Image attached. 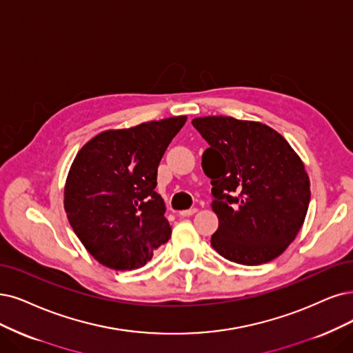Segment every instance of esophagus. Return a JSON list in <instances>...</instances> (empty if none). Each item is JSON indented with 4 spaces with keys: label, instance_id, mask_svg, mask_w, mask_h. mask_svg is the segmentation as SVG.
<instances>
[{
    "label": "esophagus",
    "instance_id": "obj_1",
    "mask_svg": "<svg viewBox=\"0 0 353 353\" xmlns=\"http://www.w3.org/2000/svg\"><path fill=\"white\" fill-rule=\"evenodd\" d=\"M198 210L196 208H190V210H185V211H180V216H190L193 214H196Z\"/></svg>",
    "mask_w": 353,
    "mask_h": 353
}]
</instances>
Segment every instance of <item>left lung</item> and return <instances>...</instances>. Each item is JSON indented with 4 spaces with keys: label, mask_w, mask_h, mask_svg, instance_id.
<instances>
[{
    "label": "left lung",
    "mask_w": 353,
    "mask_h": 353,
    "mask_svg": "<svg viewBox=\"0 0 353 353\" xmlns=\"http://www.w3.org/2000/svg\"><path fill=\"white\" fill-rule=\"evenodd\" d=\"M210 143L202 168L211 179L219 227L214 249L231 262L256 266L281 256L301 230L310 203L304 163L270 126L231 116L196 117Z\"/></svg>",
    "instance_id": "8db88e82"
}]
</instances>
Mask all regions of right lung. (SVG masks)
<instances>
[{"label":"right lung","instance_id":"obj_1","mask_svg":"<svg viewBox=\"0 0 353 353\" xmlns=\"http://www.w3.org/2000/svg\"><path fill=\"white\" fill-rule=\"evenodd\" d=\"M186 116L109 129L78 151L63 189V208L87 252L103 266L145 265L172 236L157 170Z\"/></svg>","mask_w":353,"mask_h":353}]
</instances>
